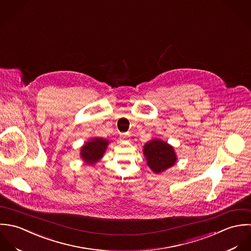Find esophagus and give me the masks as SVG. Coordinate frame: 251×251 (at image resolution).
Returning a JSON list of instances; mask_svg holds the SVG:
<instances>
[{
    "mask_svg": "<svg viewBox=\"0 0 251 251\" xmlns=\"http://www.w3.org/2000/svg\"><path fill=\"white\" fill-rule=\"evenodd\" d=\"M129 137H130V136H129V134H127V133H126V134H121V138H122V139H128Z\"/></svg>",
    "mask_w": 251,
    "mask_h": 251,
    "instance_id": "1",
    "label": "esophagus"
}]
</instances>
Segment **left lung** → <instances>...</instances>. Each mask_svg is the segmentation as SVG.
<instances>
[{
  "label": "left lung",
  "mask_w": 251,
  "mask_h": 251,
  "mask_svg": "<svg viewBox=\"0 0 251 251\" xmlns=\"http://www.w3.org/2000/svg\"><path fill=\"white\" fill-rule=\"evenodd\" d=\"M144 154L147 157L148 165L156 174L171 168L176 161L174 149L160 140L149 142L144 147Z\"/></svg>",
  "instance_id": "8db88e82"
}]
</instances>
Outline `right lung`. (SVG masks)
Wrapping results in <instances>:
<instances>
[{"instance_id": "obj_1", "label": "right lung", "mask_w": 251, "mask_h": 251, "mask_svg": "<svg viewBox=\"0 0 251 251\" xmlns=\"http://www.w3.org/2000/svg\"><path fill=\"white\" fill-rule=\"evenodd\" d=\"M107 147V141L101 138H95L86 143L81 149V157L89 165L95 164L103 155Z\"/></svg>"}]
</instances>
